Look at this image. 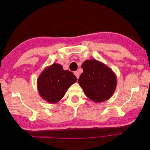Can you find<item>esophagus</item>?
Listing matches in <instances>:
<instances>
[{
    "instance_id": "obj_1",
    "label": "esophagus",
    "mask_w": 150,
    "mask_h": 150,
    "mask_svg": "<svg viewBox=\"0 0 150 150\" xmlns=\"http://www.w3.org/2000/svg\"><path fill=\"white\" fill-rule=\"evenodd\" d=\"M74 74H75L76 77H77V78L79 79V72L78 71H75Z\"/></svg>"
}]
</instances>
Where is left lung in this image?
I'll return each instance as SVG.
<instances>
[{"label":"left lung","mask_w":150,"mask_h":150,"mask_svg":"<svg viewBox=\"0 0 150 150\" xmlns=\"http://www.w3.org/2000/svg\"><path fill=\"white\" fill-rule=\"evenodd\" d=\"M83 72L78 80L85 95L95 103L110 98L117 85L115 73L103 63L95 59L85 61L81 65Z\"/></svg>","instance_id":"1"}]
</instances>
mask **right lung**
Wrapping results in <instances>:
<instances>
[{
	"instance_id": "1",
	"label": "right lung",
	"mask_w": 150,
	"mask_h": 150,
	"mask_svg": "<svg viewBox=\"0 0 150 150\" xmlns=\"http://www.w3.org/2000/svg\"><path fill=\"white\" fill-rule=\"evenodd\" d=\"M77 80L71 71L63 69L62 65L53 63L39 75L37 80L38 90L43 99L52 104L57 103Z\"/></svg>"
}]
</instances>
